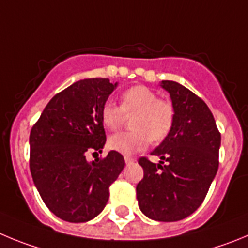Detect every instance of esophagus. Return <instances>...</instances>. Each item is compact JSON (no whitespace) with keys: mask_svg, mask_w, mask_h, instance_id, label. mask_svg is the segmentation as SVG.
I'll list each match as a JSON object with an SVG mask.
<instances>
[{"mask_svg":"<svg viewBox=\"0 0 248 248\" xmlns=\"http://www.w3.org/2000/svg\"><path fill=\"white\" fill-rule=\"evenodd\" d=\"M124 162H126V164H129V163H133V162H135V158L128 157V155H126V157H124Z\"/></svg>","mask_w":248,"mask_h":248,"instance_id":"esophagus-1","label":"esophagus"}]
</instances>
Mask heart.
I'll return each mask as SVG.
<instances>
[{
    "label": "heart",
    "instance_id": "b5f03b06",
    "mask_svg": "<svg viewBox=\"0 0 248 248\" xmlns=\"http://www.w3.org/2000/svg\"><path fill=\"white\" fill-rule=\"evenodd\" d=\"M136 115L132 132H119L108 138V147L122 155L143 151L149 140L160 142L170 132L174 124L173 105L158 99L153 90L143 85L132 86L121 95V106L106 101L101 108V122L106 129H117L126 116Z\"/></svg>",
    "mask_w": 248,
    "mask_h": 248
}]
</instances>
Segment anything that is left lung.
Here are the masks:
<instances>
[{
  "label": "left lung",
  "instance_id": "8db88e82",
  "mask_svg": "<svg viewBox=\"0 0 248 248\" xmlns=\"http://www.w3.org/2000/svg\"><path fill=\"white\" fill-rule=\"evenodd\" d=\"M160 86L170 95L174 124L152 152L162 160H138L144 175L136 190L147 217L173 222L188 217L204 202L218 168L221 135L210 108L195 93L170 80H163Z\"/></svg>",
  "mask_w": 248,
  "mask_h": 248
}]
</instances>
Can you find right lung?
I'll list each match as a JSON object with an SVG mask.
<instances>
[{"instance_id": "1", "label": "right lung", "mask_w": 248, "mask_h": 248, "mask_svg": "<svg viewBox=\"0 0 248 248\" xmlns=\"http://www.w3.org/2000/svg\"><path fill=\"white\" fill-rule=\"evenodd\" d=\"M117 86L108 79H84L57 93L31 129L30 168L48 209L64 221L86 222L106 206L108 188L124 167L119 152L88 162L105 143L102 105Z\"/></svg>"}]
</instances>
